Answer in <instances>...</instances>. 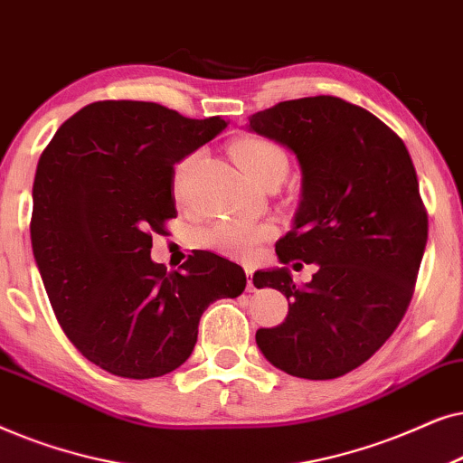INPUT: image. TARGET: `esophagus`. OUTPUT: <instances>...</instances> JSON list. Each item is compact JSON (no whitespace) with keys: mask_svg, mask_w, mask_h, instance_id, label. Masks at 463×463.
I'll return each instance as SVG.
<instances>
[{"mask_svg":"<svg viewBox=\"0 0 463 463\" xmlns=\"http://www.w3.org/2000/svg\"><path fill=\"white\" fill-rule=\"evenodd\" d=\"M245 273H248V289H250V292H254V289H256V283H254V270L248 269V270H245Z\"/></svg>","mask_w":463,"mask_h":463,"instance_id":"obj_1","label":"esophagus"}]
</instances>
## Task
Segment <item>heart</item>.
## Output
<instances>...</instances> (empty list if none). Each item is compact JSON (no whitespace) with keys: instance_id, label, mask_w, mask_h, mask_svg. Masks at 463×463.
Wrapping results in <instances>:
<instances>
[{"instance_id":"1","label":"heart","mask_w":463,"mask_h":463,"mask_svg":"<svg viewBox=\"0 0 463 463\" xmlns=\"http://www.w3.org/2000/svg\"><path fill=\"white\" fill-rule=\"evenodd\" d=\"M232 158L237 165L258 184L281 182L288 174L289 158L281 144L275 139L262 137V135H245L232 141ZM199 154H190L175 165L174 171V193L180 196L186 182L188 169ZM275 235V228L264 222L250 220H218L213 224L201 228L196 232V245L203 250H212L220 256L237 258V260H250L256 254L260 243Z\"/></svg>"}]
</instances>
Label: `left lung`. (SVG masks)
Returning a JSON list of instances; mask_svg holds the SVG:
<instances>
[{"label": "left lung", "instance_id": "1", "mask_svg": "<svg viewBox=\"0 0 463 463\" xmlns=\"http://www.w3.org/2000/svg\"><path fill=\"white\" fill-rule=\"evenodd\" d=\"M250 131L289 147L303 171L277 258L317 264L305 286L286 267L254 275L289 300L286 322L258 330L256 343L292 377H343L393 335L412 298L428 213L411 154L377 116L330 95L277 103L250 116Z\"/></svg>", "mask_w": 463, "mask_h": 463}]
</instances>
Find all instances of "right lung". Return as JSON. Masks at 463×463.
<instances>
[{
  "label": "right lung",
  "instance_id": "obj_1",
  "mask_svg": "<svg viewBox=\"0 0 463 463\" xmlns=\"http://www.w3.org/2000/svg\"><path fill=\"white\" fill-rule=\"evenodd\" d=\"M228 122L150 101H97L65 120L33 180L31 245L52 311L86 360L163 377L193 354L203 311L245 289L239 264L199 251L167 273L152 232L175 218L174 165Z\"/></svg>",
  "mask_w": 463,
  "mask_h": 463
}]
</instances>
